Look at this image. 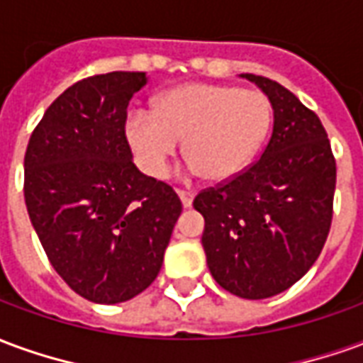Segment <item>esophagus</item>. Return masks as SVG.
<instances>
[{
  "label": "esophagus",
  "instance_id": "obj_1",
  "mask_svg": "<svg viewBox=\"0 0 363 363\" xmlns=\"http://www.w3.org/2000/svg\"><path fill=\"white\" fill-rule=\"evenodd\" d=\"M179 196H181V202L184 208H190L192 206V200H194V192L190 190H179Z\"/></svg>",
  "mask_w": 363,
  "mask_h": 363
}]
</instances>
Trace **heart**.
<instances>
[{"mask_svg": "<svg viewBox=\"0 0 363 363\" xmlns=\"http://www.w3.org/2000/svg\"><path fill=\"white\" fill-rule=\"evenodd\" d=\"M272 103L262 91L237 85L186 83L155 99L153 114L128 116L126 135L142 167L165 173L179 142L194 173L223 182L251 165L272 126Z\"/></svg>", "mask_w": 363, "mask_h": 363, "instance_id": "b5f03b06", "label": "heart"}]
</instances>
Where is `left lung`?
I'll list each match as a JSON object with an SVG mask.
<instances>
[{"label":"left lung","mask_w":363,"mask_h":363,"mask_svg":"<svg viewBox=\"0 0 363 363\" xmlns=\"http://www.w3.org/2000/svg\"><path fill=\"white\" fill-rule=\"evenodd\" d=\"M274 108L270 142L259 161L202 190L204 245L213 280L233 296L267 299L291 288L325 247L336 186V161L319 116L291 91L243 74Z\"/></svg>","instance_id":"8db88e82"}]
</instances>
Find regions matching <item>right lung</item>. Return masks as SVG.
I'll list each match as a JSON object with an SVG mask.
<instances>
[{"instance_id":"obj_1","label":"right lung","mask_w":363,"mask_h":363,"mask_svg":"<svg viewBox=\"0 0 363 363\" xmlns=\"http://www.w3.org/2000/svg\"><path fill=\"white\" fill-rule=\"evenodd\" d=\"M145 83L143 72L74 83L25 153L30 223L54 270L93 303L128 301L157 278L182 212L177 192L132 161L126 108Z\"/></svg>"}]
</instances>
